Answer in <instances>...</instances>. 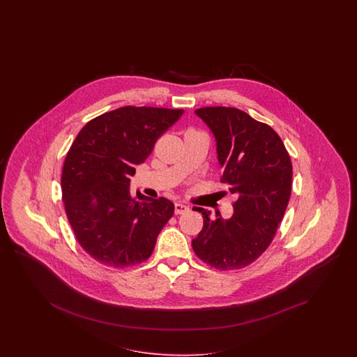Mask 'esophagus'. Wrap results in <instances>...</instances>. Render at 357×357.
<instances>
[{"mask_svg": "<svg viewBox=\"0 0 357 357\" xmlns=\"http://www.w3.org/2000/svg\"><path fill=\"white\" fill-rule=\"evenodd\" d=\"M188 211H190V208L184 206V204H181V203L175 204V215H183V213L188 212Z\"/></svg>", "mask_w": 357, "mask_h": 357, "instance_id": "esophagus-1", "label": "esophagus"}]
</instances>
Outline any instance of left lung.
Returning <instances> with one entry per match:
<instances>
[{
  "label": "left lung",
  "mask_w": 357,
  "mask_h": 357,
  "mask_svg": "<svg viewBox=\"0 0 357 357\" xmlns=\"http://www.w3.org/2000/svg\"><path fill=\"white\" fill-rule=\"evenodd\" d=\"M217 141L220 182L238 196L224 220L199 208L204 225L192 239L196 257L216 270H241L268 249L292 192V162L268 124L234 107L197 108Z\"/></svg>",
  "instance_id": "8db88e82"
}]
</instances>
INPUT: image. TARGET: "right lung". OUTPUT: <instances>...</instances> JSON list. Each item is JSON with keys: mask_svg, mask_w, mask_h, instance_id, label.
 <instances>
[{"mask_svg": "<svg viewBox=\"0 0 357 357\" xmlns=\"http://www.w3.org/2000/svg\"><path fill=\"white\" fill-rule=\"evenodd\" d=\"M183 112L124 106L78 132L63 166V202L78 243L98 263L127 268L149 259L174 204L165 197L133 196L130 176Z\"/></svg>", "mask_w": 357, "mask_h": 357, "instance_id": "right-lung-1", "label": "right lung"}]
</instances>
